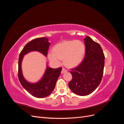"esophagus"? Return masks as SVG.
Returning a JSON list of instances; mask_svg holds the SVG:
<instances>
[{
  "label": "esophagus",
  "mask_w": 124,
  "mask_h": 124,
  "mask_svg": "<svg viewBox=\"0 0 124 124\" xmlns=\"http://www.w3.org/2000/svg\"><path fill=\"white\" fill-rule=\"evenodd\" d=\"M67 71V70H66L65 68H62V70L61 73H62V74H63V73H64L65 72H66Z\"/></svg>",
  "instance_id": "34e87169"
}]
</instances>
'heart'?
I'll list each match as a JSON object with an SVG mask.
<instances>
[{
  "label": "heart",
  "instance_id": "obj_1",
  "mask_svg": "<svg viewBox=\"0 0 124 124\" xmlns=\"http://www.w3.org/2000/svg\"><path fill=\"white\" fill-rule=\"evenodd\" d=\"M85 53V47L79 40L66 41L57 44L54 47L53 52L48 53L50 61L55 65L61 63L63 59L65 65L73 68L78 66L83 61Z\"/></svg>",
  "mask_w": 124,
  "mask_h": 124
}]
</instances>
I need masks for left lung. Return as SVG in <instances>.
Here are the masks:
<instances>
[{
	"label": "left lung",
	"instance_id": "1",
	"mask_svg": "<svg viewBox=\"0 0 124 124\" xmlns=\"http://www.w3.org/2000/svg\"><path fill=\"white\" fill-rule=\"evenodd\" d=\"M85 58L70 72L72 79L69 87L73 93L81 96L91 94L100 84L103 76L104 55L100 45L88 36L84 39Z\"/></svg>",
	"mask_w": 124,
	"mask_h": 124
}]
</instances>
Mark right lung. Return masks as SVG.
<instances>
[{
  "instance_id": "add662e5",
  "label": "right lung",
  "mask_w": 124,
  "mask_h": 124,
  "mask_svg": "<svg viewBox=\"0 0 124 124\" xmlns=\"http://www.w3.org/2000/svg\"><path fill=\"white\" fill-rule=\"evenodd\" d=\"M51 43L46 37L37 38L25 45L18 58V79L22 86L31 94L37 98H42L49 96L54 90L56 82L61 74L62 68L53 69L46 63V69L40 79L35 83L29 82L23 76L22 63L24 56L31 52H38L46 57Z\"/></svg>"
}]
</instances>
